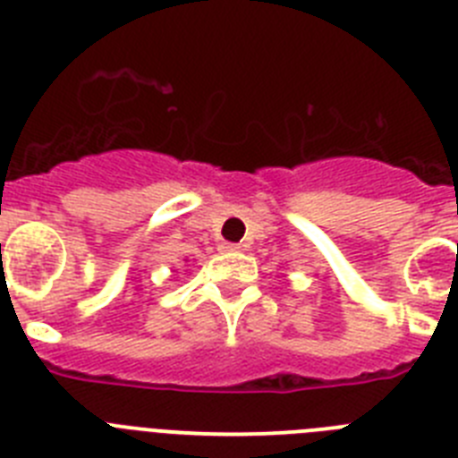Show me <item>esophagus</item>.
<instances>
[{"label": "esophagus", "instance_id": "obj_1", "mask_svg": "<svg viewBox=\"0 0 458 458\" xmlns=\"http://www.w3.org/2000/svg\"><path fill=\"white\" fill-rule=\"evenodd\" d=\"M222 250H225V252H238L241 245H238V242H222Z\"/></svg>", "mask_w": 458, "mask_h": 458}]
</instances>
